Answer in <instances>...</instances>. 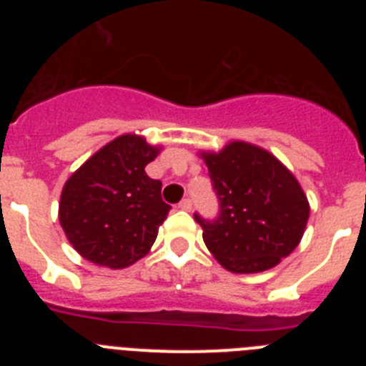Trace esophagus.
I'll return each mask as SVG.
<instances>
[{
    "mask_svg": "<svg viewBox=\"0 0 366 366\" xmlns=\"http://www.w3.org/2000/svg\"><path fill=\"white\" fill-rule=\"evenodd\" d=\"M177 207H179L181 211H192V202L190 199H183Z\"/></svg>",
    "mask_w": 366,
    "mask_h": 366,
    "instance_id": "obj_1",
    "label": "esophagus"
}]
</instances>
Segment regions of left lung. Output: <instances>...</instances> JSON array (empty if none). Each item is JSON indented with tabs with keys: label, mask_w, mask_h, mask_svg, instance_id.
Here are the masks:
<instances>
[{
	"label": "left lung",
	"mask_w": 366,
	"mask_h": 366,
	"mask_svg": "<svg viewBox=\"0 0 366 366\" xmlns=\"http://www.w3.org/2000/svg\"><path fill=\"white\" fill-rule=\"evenodd\" d=\"M219 199L203 242L231 273H260L280 264L300 244L310 218L302 187L271 152L231 141L219 152H199Z\"/></svg>",
	"instance_id": "left-lung-1"
}]
</instances>
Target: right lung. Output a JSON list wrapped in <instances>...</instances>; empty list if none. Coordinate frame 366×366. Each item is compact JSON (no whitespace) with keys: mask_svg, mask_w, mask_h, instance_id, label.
Here are the masks:
<instances>
[{"mask_svg":"<svg viewBox=\"0 0 366 366\" xmlns=\"http://www.w3.org/2000/svg\"><path fill=\"white\" fill-rule=\"evenodd\" d=\"M159 152L143 135H119L66 181L58 219L80 257L109 269L147 257L170 211L144 172Z\"/></svg>","mask_w":366,"mask_h":366,"instance_id":"obj_1","label":"right lung"}]
</instances>
